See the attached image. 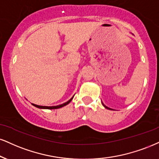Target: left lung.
<instances>
[{
	"label": "left lung",
	"mask_w": 159,
	"mask_h": 159,
	"mask_svg": "<svg viewBox=\"0 0 159 159\" xmlns=\"http://www.w3.org/2000/svg\"><path fill=\"white\" fill-rule=\"evenodd\" d=\"M102 104H103V106H104V107H105V108H106V109H108V110H112V109H111V108H110V107H108L105 106V105H104V104H103V103H102Z\"/></svg>",
	"instance_id": "1"
}]
</instances>
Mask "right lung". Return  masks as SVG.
I'll return each mask as SVG.
<instances>
[{
    "label": "right lung",
    "mask_w": 159,
    "mask_h": 159,
    "mask_svg": "<svg viewBox=\"0 0 159 159\" xmlns=\"http://www.w3.org/2000/svg\"><path fill=\"white\" fill-rule=\"evenodd\" d=\"M74 95L70 99V100L66 101V102L64 103V104H60V105H57V106H52V107H47V106H40V105H37V104H32L33 105L34 107H35L37 108H39V109H47V110H55V109H58V108H61V107H63L66 106V105H67L72 100V98H73Z\"/></svg>",
    "instance_id": "obj_1"
}]
</instances>
